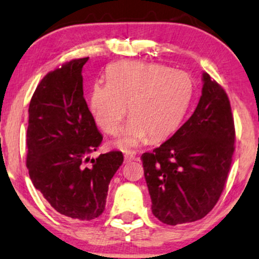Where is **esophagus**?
Segmentation results:
<instances>
[{"instance_id":"1","label":"esophagus","mask_w":259,"mask_h":259,"mask_svg":"<svg viewBox=\"0 0 259 259\" xmlns=\"http://www.w3.org/2000/svg\"><path fill=\"white\" fill-rule=\"evenodd\" d=\"M123 157H125V162L128 163V162H132V160L136 159V154L133 152H126L123 154Z\"/></svg>"}]
</instances>
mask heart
Returning a JSON list of instances; mask_svg holds the SVG:
<instances>
[{"mask_svg": "<svg viewBox=\"0 0 259 259\" xmlns=\"http://www.w3.org/2000/svg\"><path fill=\"white\" fill-rule=\"evenodd\" d=\"M107 82H96L89 107L97 125L110 136L119 132L128 106L127 121L116 146L128 150L147 137L160 140L179 128L194 95V80L182 70L158 63L123 60L106 72Z\"/></svg>", "mask_w": 259, "mask_h": 259, "instance_id": "b5f03b06", "label": "heart"}]
</instances>
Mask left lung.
I'll return each mask as SVG.
<instances>
[{"label":"left lung","instance_id":"left-lung-1","mask_svg":"<svg viewBox=\"0 0 259 259\" xmlns=\"http://www.w3.org/2000/svg\"><path fill=\"white\" fill-rule=\"evenodd\" d=\"M195 112L170 139L142 156L159 221L175 225L202 219L223 193L234 152V121L227 94L207 72Z\"/></svg>","mask_w":259,"mask_h":259}]
</instances>
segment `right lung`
I'll return each instance as SVG.
<instances>
[{
	"instance_id": "1",
	"label": "right lung",
	"mask_w": 259,
	"mask_h": 259,
	"mask_svg": "<svg viewBox=\"0 0 259 259\" xmlns=\"http://www.w3.org/2000/svg\"><path fill=\"white\" fill-rule=\"evenodd\" d=\"M88 59L70 60L44 77L29 103L27 128L33 186L53 209L79 221L103 213L110 180L123 162L120 151L89 157L103 137L83 96L82 69Z\"/></svg>"
}]
</instances>
